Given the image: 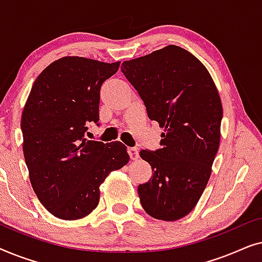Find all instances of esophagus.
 Listing matches in <instances>:
<instances>
[{
    "mask_svg": "<svg viewBox=\"0 0 262 262\" xmlns=\"http://www.w3.org/2000/svg\"><path fill=\"white\" fill-rule=\"evenodd\" d=\"M128 155H130L131 160H137L139 157L138 149L137 148H128Z\"/></svg>",
    "mask_w": 262,
    "mask_h": 262,
    "instance_id": "34e87169",
    "label": "esophagus"
}]
</instances>
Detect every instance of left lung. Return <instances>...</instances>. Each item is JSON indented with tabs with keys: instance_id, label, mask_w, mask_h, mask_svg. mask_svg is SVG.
Here are the masks:
<instances>
[{
	"instance_id": "left-lung-1",
	"label": "left lung",
	"mask_w": 262,
	"mask_h": 262,
	"mask_svg": "<svg viewBox=\"0 0 262 262\" xmlns=\"http://www.w3.org/2000/svg\"><path fill=\"white\" fill-rule=\"evenodd\" d=\"M121 71L150 119L163 128L161 149L139 152L154 171L138 186L139 200L149 216L178 221L199 202L220 148L223 107L217 87L205 66L177 45L125 60Z\"/></svg>"
}]
</instances>
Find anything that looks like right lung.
Here are the masks:
<instances>
[{
  "label": "right lung",
  "instance_id": "add662e5",
  "mask_svg": "<svg viewBox=\"0 0 262 262\" xmlns=\"http://www.w3.org/2000/svg\"><path fill=\"white\" fill-rule=\"evenodd\" d=\"M119 66L62 57L39 74L25 103L21 130L31 185L45 209L60 220L93 212L100 185L130 160L121 142L83 138L87 124L99 120L101 84Z\"/></svg>",
  "mask_w": 262,
  "mask_h": 262
}]
</instances>
